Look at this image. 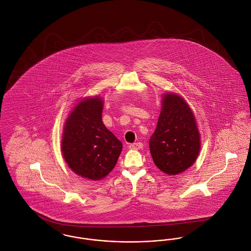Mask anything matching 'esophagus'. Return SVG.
<instances>
[{
  "instance_id": "34e87169",
  "label": "esophagus",
  "mask_w": 251,
  "mask_h": 251,
  "mask_svg": "<svg viewBox=\"0 0 251 251\" xmlns=\"http://www.w3.org/2000/svg\"><path fill=\"white\" fill-rule=\"evenodd\" d=\"M129 148L131 149V150H139V149H142V148H143V144L141 143V142L130 144Z\"/></svg>"
}]
</instances>
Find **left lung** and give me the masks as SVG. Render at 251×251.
Masks as SVG:
<instances>
[{
  "label": "left lung",
  "mask_w": 251,
  "mask_h": 251,
  "mask_svg": "<svg viewBox=\"0 0 251 251\" xmlns=\"http://www.w3.org/2000/svg\"><path fill=\"white\" fill-rule=\"evenodd\" d=\"M200 149V132L189 105L179 96L166 94L155 131L150 138L156 167L168 175H177L191 167Z\"/></svg>",
  "instance_id": "1"
}]
</instances>
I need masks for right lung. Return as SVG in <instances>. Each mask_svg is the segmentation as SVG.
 I'll list each match as a JSON object with an SVG mask.
<instances>
[{"instance_id": "1", "label": "right lung", "mask_w": 251, "mask_h": 251, "mask_svg": "<svg viewBox=\"0 0 251 251\" xmlns=\"http://www.w3.org/2000/svg\"><path fill=\"white\" fill-rule=\"evenodd\" d=\"M103 101L94 97L79 102L66 121L62 152L77 175L99 180L115 167L122 143L101 120Z\"/></svg>"}]
</instances>
